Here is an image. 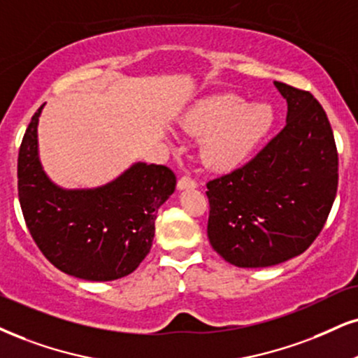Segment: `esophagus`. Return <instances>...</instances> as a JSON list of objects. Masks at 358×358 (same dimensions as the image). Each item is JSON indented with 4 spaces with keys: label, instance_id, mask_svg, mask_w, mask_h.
<instances>
[{
    "label": "esophagus",
    "instance_id": "obj_1",
    "mask_svg": "<svg viewBox=\"0 0 358 358\" xmlns=\"http://www.w3.org/2000/svg\"><path fill=\"white\" fill-rule=\"evenodd\" d=\"M178 187L180 189V191H182V189H194V187H197V182L191 178H180L178 180Z\"/></svg>",
    "mask_w": 358,
    "mask_h": 358
}]
</instances>
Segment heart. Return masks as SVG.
<instances>
[{
    "label": "heart",
    "instance_id": "heart-1",
    "mask_svg": "<svg viewBox=\"0 0 358 358\" xmlns=\"http://www.w3.org/2000/svg\"><path fill=\"white\" fill-rule=\"evenodd\" d=\"M272 122L268 106L249 104L237 94H215L197 101L180 117L182 131L202 139L201 157L214 171H231L244 164Z\"/></svg>",
    "mask_w": 358,
    "mask_h": 358
}]
</instances>
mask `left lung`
Here are the masks:
<instances>
[{
  "instance_id": "1",
  "label": "left lung",
  "mask_w": 358,
  "mask_h": 358,
  "mask_svg": "<svg viewBox=\"0 0 358 358\" xmlns=\"http://www.w3.org/2000/svg\"><path fill=\"white\" fill-rule=\"evenodd\" d=\"M287 101L285 127L239 169L207 182V237L236 267H271L319 236L338 184L332 127L308 91L273 81Z\"/></svg>"
}]
</instances>
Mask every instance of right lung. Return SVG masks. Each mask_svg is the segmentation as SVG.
I'll return each mask as SVG.
<instances>
[{"instance_id":"add662e5","label":"right lung","mask_w":358,"mask_h":358,"mask_svg":"<svg viewBox=\"0 0 358 358\" xmlns=\"http://www.w3.org/2000/svg\"><path fill=\"white\" fill-rule=\"evenodd\" d=\"M43 108L31 117L17 156V196L31 237L68 275L92 282L129 275L151 250L157 209L176 189L174 172L134 162L104 186H56L39 161Z\"/></svg>"}]
</instances>
